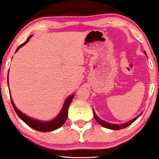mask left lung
Here are the masks:
<instances>
[{
  "instance_id": "1",
  "label": "left lung",
  "mask_w": 159,
  "mask_h": 159,
  "mask_svg": "<svg viewBox=\"0 0 159 159\" xmlns=\"http://www.w3.org/2000/svg\"><path fill=\"white\" fill-rule=\"evenodd\" d=\"M146 54V52H145ZM93 114H94V117L95 120H96V121L98 122L99 124L100 125H102L103 127H105L107 129H113V130H120V129H125L127 127L129 126L131 124H132L133 122L139 118V117L141 115L140 114L139 116L136 117L133 120H131V121L127 122V123H124V124H121V125H118V124H111V123H109V122H107L104 120H101L100 118H99L97 116V115L95 114V113L93 111Z\"/></svg>"
}]
</instances>
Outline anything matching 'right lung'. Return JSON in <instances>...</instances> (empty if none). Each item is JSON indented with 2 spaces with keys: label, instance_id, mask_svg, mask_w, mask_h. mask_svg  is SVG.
Wrapping results in <instances>:
<instances>
[{
  "label": "right lung",
  "instance_id": "obj_1",
  "mask_svg": "<svg viewBox=\"0 0 159 159\" xmlns=\"http://www.w3.org/2000/svg\"><path fill=\"white\" fill-rule=\"evenodd\" d=\"M30 37H32V36H30V37L28 38V39H27L25 42L22 44H20V46L17 48L16 52L18 51V50H19L20 47H22L27 42H28L30 39ZM73 96H74L73 95H70V97H68L66 100L64 107H63L60 113H59L58 116L55 119H54L53 120L49 121V122L39 121V120H37L32 119L31 118H30V117L25 116V114H23V113L20 112V111L16 107H15L11 98H10V99H11V104H12L14 109L15 111H16V114L24 122H25V123L28 125L29 127H30L31 128L34 129L37 131H42V132H48V131H51L53 130L57 129L58 128L61 127L62 125L64 124V122H66V120L67 117H68V108H69L71 102L73 100Z\"/></svg>",
  "mask_w": 159,
  "mask_h": 159
}]
</instances>
